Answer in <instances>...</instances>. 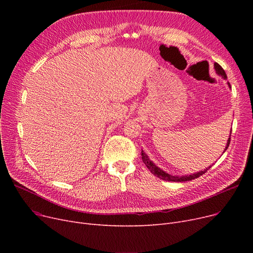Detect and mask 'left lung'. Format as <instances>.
I'll return each mask as SVG.
<instances>
[{
	"label": "left lung",
	"instance_id": "left-lung-1",
	"mask_svg": "<svg viewBox=\"0 0 253 253\" xmlns=\"http://www.w3.org/2000/svg\"><path fill=\"white\" fill-rule=\"evenodd\" d=\"M214 69H215L216 73H217L219 76H221V78H222L223 80H227V75H225V72L223 71V69L221 68V66H220L218 63H216V62L214 63ZM228 85H229V87L231 88V85H230L229 82H228ZM231 132H232V130H231ZM230 136H231V135H230ZM230 141H231V137H229V140H228V142H227V147H225L224 152L227 151V149L229 148ZM141 159H142V162L145 164V166L148 167V169L152 172V173H153L155 176H157V177H159V178H161V179H163V180H168V181H176V182H179V181H189V180L195 179V178H197V177H199V176L203 175L207 170H209V168H211V166H209L208 168H206V169H204V170H201V171L197 172V173H193V174H190V175L174 176V175H171V174L166 173L165 171H163L162 169L159 168L157 165H155V164L150 160L148 155L145 154L142 150H141Z\"/></svg>",
	"mask_w": 253,
	"mask_h": 253
}]
</instances>
